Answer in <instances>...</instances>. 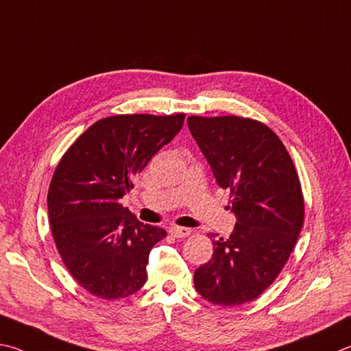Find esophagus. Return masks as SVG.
I'll list each match as a JSON object with an SVG mask.
<instances>
[{
	"instance_id": "1",
	"label": "esophagus",
	"mask_w": 351,
	"mask_h": 351,
	"mask_svg": "<svg viewBox=\"0 0 351 351\" xmlns=\"http://www.w3.org/2000/svg\"><path fill=\"white\" fill-rule=\"evenodd\" d=\"M169 232H171V236H174L177 239H182V237H186V236L191 234V230L183 228V226H171Z\"/></svg>"
}]
</instances>
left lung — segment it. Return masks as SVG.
<instances>
[{
  "instance_id": "1",
  "label": "left lung",
  "mask_w": 351,
  "mask_h": 351,
  "mask_svg": "<svg viewBox=\"0 0 351 351\" xmlns=\"http://www.w3.org/2000/svg\"><path fill=\"white\" fill-rule=\"evenodd\" d=\"M186 121L217 185L231 189L236 216L228 239L211 234L214 254L194 271L195 290L216 305L250 302L278 278L302 230L298 172L284 143L261 121L234 115Z\"/></svg>"
}]
</instances>
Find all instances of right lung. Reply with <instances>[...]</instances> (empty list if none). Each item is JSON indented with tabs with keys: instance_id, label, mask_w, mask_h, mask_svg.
<instances>
[{
	"instance_id": "add662e5",
	"label": "right lung",
	"mask_w": 351,
	"mask_h": 351,
	"mask_svg": "<svg viewBox=\"0 0 351 351\" xmlns=\"http://www.w3.org/2000/svg\"><path fill=\"white\" fill-rule=\"evenodd\" d=\"M183 121L185 114L108 117L60 160L47 194L52 236L73 279L94 296L120 299L145 285L149 253L166 231L140 222L121 199Z\"/></svg>"
}]
</instances>
